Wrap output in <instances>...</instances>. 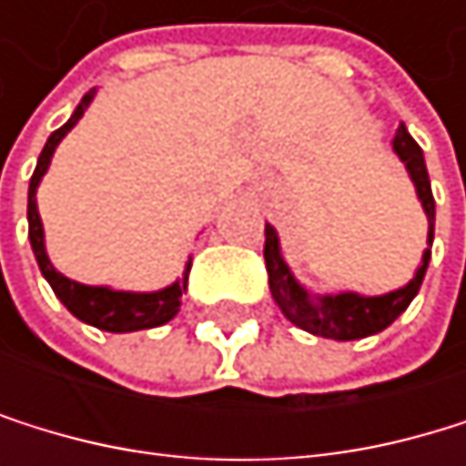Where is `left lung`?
<instances>
[{
  "label": "left lung",
  "mask_w": 466,
  "mask_h": 466,
  "mask_svg": "<svg viewBox=\"0 0 466 466\" xmlns=\"http://www.w3.org/2000/svg\"><path fill=\"white\" fill-rule=\"evenodd\" d=\"M391 145H394V153L400 156V162L405 165L410 181L417 187L422 209L428 215V243H433L436 204H433L422 147L408 134L405 125L397 128ZM428 259H431V248H425L422 265L417 268L414 279H410L405 288L383 293V296H360V293L310 296L296 282L288 262L282 259L277 228L271 223H265V268H268V285H271L274 301L279 304L285 319L293 321L296 327L308 329L313 335H321V338H335V341H355V338L374 335V332L386 329L400 313H405V308L420 293V285L428 271Z\"/></svg>",
  "instance_id": "1"
}]
</instances>
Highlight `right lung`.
<instances>
[{
    "label": "right lung",
    "instance_id": "right-lung-1",
    "mask_svg": "<svg viewBox=\"0 0 466 466\" xmlns=\"http://www.w3.org/2000/svg\"><path fill=\"white\" fill-rule=\"evenodd\" d=\"M95 92H86L83 100L77 103L75 114L61 125V128L52 134L38 156L35 173L30 178V192H27V223H30V246L35 254V262L41 268L44 279L49 282V288L56 290V296L64 301V308L97 329L106 332H137V329H150V327H162L167 324L178 308H181V293L187 290V274H189V262L184 279L167 285L165 290H153V293H131V290H111V288H95V285H80L75 279H66L61 271H56V265L49 262L46 248H44V226H41V215H38V204H35V189L52 162V153H56L58 142L75 128L77 119L83 116V111L88 108V103L95 100Z\"/></svg>",
    "mask_w": 466,
    "mask_h": 466
}]
</instances>
